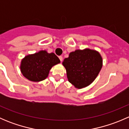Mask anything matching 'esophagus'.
Wrapping results in <instances>:
<instances>
[{
  "label": "esophagus",
  "mask_w": 129,
  "mask_h": 129,
  "mask_svg": "<svg viewBox=\"0 0 129 129\" xmlns=\"http://www.w3.org/2000/svg\"><path fill=\"white\" fill-rule=\"evenodd\" d=\"M58 58H59L60 62H62V60H63V57H62V56H59V57H58Z\"/></svg>",
  "instance_id": "34e87169"
}]
</instances>
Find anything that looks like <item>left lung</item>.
<instances>
[{
	"label": "left lung",
	"instance_id": "obj_1",
	"mask_svg": "<svg viewBox=\"0 0 129 129\" xmlns=\"http://www.w3.org/2000/svg\"><path fill=\"white\" fill-rule=\"evenodd\" d=\"M69 82L77 89L92 84L102 67V58L95 50L85 49L72 52L62 62Z\"/></svg>",
	"mask_w": 129,
	"mask_h": 129
}]
</instances>
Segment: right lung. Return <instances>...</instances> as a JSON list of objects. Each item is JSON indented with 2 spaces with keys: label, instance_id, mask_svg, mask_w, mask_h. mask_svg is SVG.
<instances>
[{
  "label": "right lung",
  "instance_id": "add662e5",
  "mask_svg": "<svg viewBox=\"0 0 129 129\" xmlns=\"http://www.w3.org/2000/svg\"><path fill=\"white\" fill-rule=\"evenodd\" d=\"M60 62L54 53L40 50L26 55L21 60L20 71L26 79L32 82H40L48 77L53 66Z\"/></svg>",
  "mask_w": 129,
  "mask_h": 129
}]
</instances>
